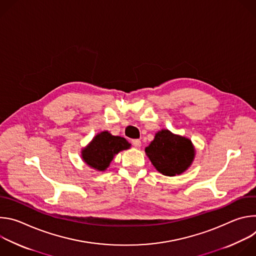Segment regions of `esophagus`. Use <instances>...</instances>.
Instances as JSON below:
<instances>
[{
    "instance_id": "34e87169",
    "label": "esophagus",
    "mask_w": 256,
    "mask_h": 256,
    "mask_svg": "<svg viewBox=\"0 0 256 256\" xmlns=\"http://www.w3.org/2000/svg\"><path fill=\"white\" fill-rule=\"evenodd\" d=\"M132 144L136 148H140V146H142L140 140H138V138H136V140H132Z\"/></svg>"
}]
</instances>
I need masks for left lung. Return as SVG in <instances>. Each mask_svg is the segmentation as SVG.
Here are the masks:
<instances>
[{
    "mask_svg": "<svg viewBox=\"0 0 256 256\" xmlns=\"http://www.w3.org/2000/svg\"><path fill=\"white\" fill-rule=\"evenodd\" d=\"M144 152L155 168L167 176L184 172L194 156V149L188 138L173 134L167 130L158 132Z\"/></svg>",
    "mask_w": 256,
    "mask_h": 256,
    "instance_id": "left-lung-1",
    "label": "left lung"
}]
</instances>
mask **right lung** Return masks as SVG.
Listing matches in <instances>:
<instances>
[{
  "label": "right lung",
  "instance_id": "add662e5",
  "mask_svg": "<svg viewBox=\"0 0 256 256\" xmlns=\"http://www.w3.org/2000/svg\"><path fill=\"white\" fill-rule=\"evenodd\" d=\"M130 147V144L124 138L102 132L82 151V157L89 166L103 171L109 166L116 154Z\"/></svg>",
  "mask_w": 256,
  "mask_h": 256
}]
</instances>
